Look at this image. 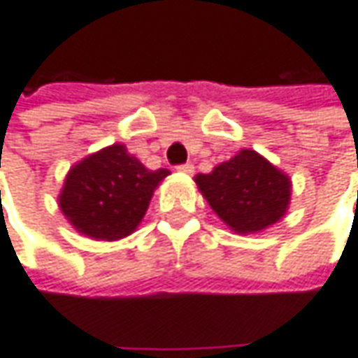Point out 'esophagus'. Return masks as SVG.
I'll use <instances>...</instances> for the list:
<instances>
[{
  "label": "esophagus",
  "mask_w": 358,
  "mask_h": 358,
  "mask_svg": "<svg viewBox=\"0 0 358 358\" xmlns=\"http://www.w3.org/2000/svg\"><path fill=\"white\" fill-rule=\"evenodd\" d=\"M176 170L182 172V174H192L194 172V166L192 164H180V166H176Z\"/></svg>",
  "instance_id": "34e87169"
}]
</instances>
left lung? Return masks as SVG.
<instances>
[{
  "mask_svg": "<svg viewBox=\"0 0 358 358\" xmlns=\"http://www.w3.org/2000/svg\"><path fill=\"white\" fill-rule=\"evenodd\" d=\"M196 184L220 220L242 234L278 222L290 200L287 174L255 150H241L210 174H198Z\"/></svg>",
  "mask_w": 358,
  "mask_h": 358,
  "instance_id": "8db88e82",
  "label": "left lung"
}]
</instances>
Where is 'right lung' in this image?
Returning <instances> with one entry per match:
<instances>
[{
    "label": "right lung",
    "instance_id": "right-lung-1",
    "mask_svg": "<svg viewBox=\"0 0 358 358\" xmlns=\"http://www.w3.org/2000/svg\"><path fill=\"white\" fill-rule=\"evenodd\" d=\"M168 174L166 168H144L126 146L114 144L71 168L59 208L78 232L98 241H117L136 230L158 182Z\"/></svg>",
    "mask_w": 358,
    "mask_h": 358
}]
</instances>
